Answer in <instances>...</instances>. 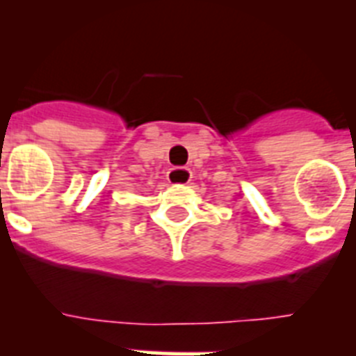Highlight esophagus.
<instances>
[{
    "instance_id": "obj_1",
    "label": "esophagus",
    "mask_w": 356,
    "mask_h": 356,
    "mask_svg": "<svg viewBox=\"0 0 356 356\" xmlns=\"http://www.w3.org/2000/svg\"><path fill=\"white\" fill-rule=\"evenodd\" d=\"M193 178V172L188 171L187 168H172L168 172V181L172 185H184L188 184Z\"/></svg>"
}]
</instances>
